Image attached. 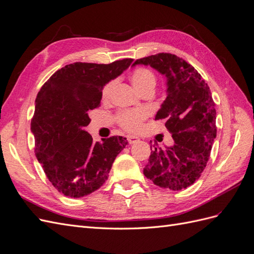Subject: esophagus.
Segmentation results:
<instances>
[{"label":"esophagus","mask_w":254,"mask_h":254,"mask_svg":"<svg viewBox=\"0 0 254 254\" xmlns=\"http://www.w3.org/2000/svg\"><path fill=\"white\" fill-rule=\"evenodd\" d=\"M128 140V143L129 144H133V143H137V142L140 140L138 137H134V135H128L127 137Z\"/></svg>","instance_id":"1"}]
</instances>
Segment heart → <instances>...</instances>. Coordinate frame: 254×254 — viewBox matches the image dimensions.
Instances as JSON below:
<instances>
[{
	"label": "heart",
	"instance_id": "1",
	"mask_svg": "<svg viewBox=\"0 0 254 254\" xmlns=\"http://www.w3.org/2000/svg\"><path fill=\"white\" fill-rule=\"evenodd\" d=\"M130 80L132 83V86L134 89L138 92L143 91L145 89L155 88L156 85V78L155 75H154L153 72L150 71L148 69H145V67H139V69L134 70L131 75H130ZM115 82L112 80V82L108 83L102 90V97L103 99H108L112 92L114 88ZM146 113L142 110H137V111H126V112H123L117 117L119 120L120 125L126 129L127 131L130 132H135L138 131L142 122L145 120Z\"/></svg>",
	"mask_w": 254,
	"mask_h": 254
}]
</instances>
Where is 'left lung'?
<instances>
[{
  "instance_id": "obj_1",
  "label": "left lung",
  "mask_w": 254,
  "mask_h": 254,
  "mask_svg": "<svg viewBox=\"0 0 254 254\" xmlns=\"http://www.w3.org/2000/svg\"><path fill=\"white\" fill-rule=\"evenodd\" d=\"M137 64L150 65L166 77L167 97L155 120L166 121L175 142L166 150L154 146L143 174L159 188L187 189L206 168L216 137L215 104L209 86L194 66L176 55H152L132 65Z\"/></svg>"
}]
</instances>
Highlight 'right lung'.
<instances>
[{
  "label": "right lung",
  "mask_w": 254,
  "mask_h": 254,
  "mask_svg": "<svg viewBox=\"0 0 254 254\" xmlns=\"http://www.w3.org/2000/svg\"><path fill=\"white\" fill-rule=\"evenodd\" d=\"M132 61L67 64L55 72L36 96L31 122L35 155L48 180L64 196L79 198L100 189L127 145L126 138L117 135L95 143L85 127L90 123L89 111L100 104L104 86Z\"/></svg>",
  "instance_id": "1"
}]
</instances>
